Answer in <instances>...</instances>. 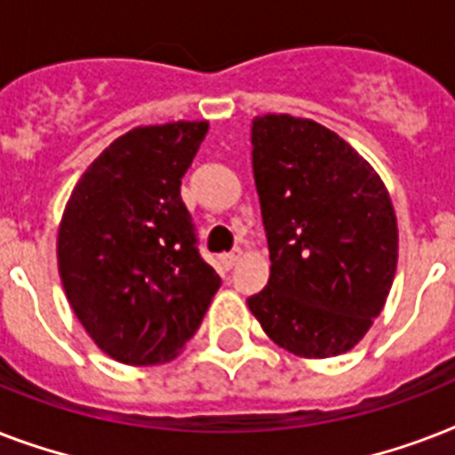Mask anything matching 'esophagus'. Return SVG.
I'll use <instances>...</instances> for the list:
<instances>
[{"instance_id": "obj_1", "label": "esophagus", "mask_w": 455, "mask_h": 455, "mask_svg": "<svg viewBox=\"0 0 455 455\" xmlns=\"http://www.w3.org/2000/svg\"><path fill=\"white\" fill-rule=\"evenodd\" d=\"M241 250L235 248V250H231V252H224V255L220 257L221 259V264H224V267H227V269H231V267H235V262H238V259H241Z\"/></svg>"}]
</instances>
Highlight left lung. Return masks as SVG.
<instances>
[{
	"label": "left lung",
	"mask_w": 455,
	"mask_h": 455,
	"mask_svg": "<svg viewBox=\"0 0 455 455\" xmlns=\"http://www.w3.org/2000/svg\"><path fill=\"white\" fill-rule=\"evenodd\" d=\"M252 172L271 274L250 311L295 356L349 352L395 281L399 231L387 188L345 139L285 113L252 120Z\"/></svg>",
	"instance_id": "8db88e82"
}]
</instances>
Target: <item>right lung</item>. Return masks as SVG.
Instances as JSON below:
<instances>
[{
    "label": "right lung",
    "instance_id": "add662e5",
    "mask_svg": "<svg viewBox=\"0 0 455 455\" xmlns=\"http://www.w3.org/2000/svg\"><path fill=\"white\" fill-rule=\"evenodd\" d=\"M207 127H134L89 164L63 210L60 283L89 338L120 363L174 359L220 291L181 200Z\"/></svg>",
    "mask_w": 455,
    "mask_h": 455
}]
</instances>
